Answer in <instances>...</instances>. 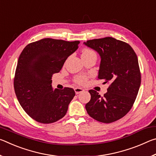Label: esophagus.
Masks as SVG:
<instances>
[{
	"instance_id": "1",
	"label": "esophagus",
	"mask_w": 156,
	"mask_h": 156,
	"mask_svg": "<svg viewBox=\"0 0 156 156\" xmlns=\"http://www.w3.org/2000/svg\"><path fill=\"white\" fill-rule=\"evenodd\" d=\"M75 90V92H76V94H79L82 93V92L84 91V89H82V88H80V87H76L74 89Z\"/></svg>"
}]
</instances>
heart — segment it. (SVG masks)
<instances>
[{
	"label": "heart",
	"mask_w": 156,
	"mask_h": 156,
	"mask_svg": "<svg viewBox=\"0 0 156 156\" xmlns=\"http://www.w3.org/2000/svg\"><path fill=\"white\" fill-rule=\"evenodd\" d=\"M92 54H96L91 49H84L82 52V57L83 56H88ZM76 83L79 84H84L87 82V77L86 76H76L75 78Z\"/></svg>",
	"instance_id": "heart-1"
}]
</instances>
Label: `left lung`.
<instances>
[{"mask_svg": "<svg viewBox=\"0 0 156 156\" xmlns=\"http://www.w3.org/2000/svg\"><path fill=\"white\" fill-rule=\"evenodd\" d=\"M84 44L100 57L98 78L110 83L104 96L89 91L91 100L85 105L87 112L99 122H115L130 111L138 95L141 83L138 58L129 44L112 37L87 41Z\"/></svg>", "mask_w": 156, "mask_h": 156, "instance_id": "8db88e82", "label": "left lung"}]
</instances>
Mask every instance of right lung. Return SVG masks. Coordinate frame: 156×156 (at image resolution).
<instances>
[{
	"mask_svg": "<svg viewBox=\"0 0 156 156\" xmlns=\"http://www.w3.org/2000/svg\"><path fill=\"white\" fill-rule=\"evenodd\" d=\"M79 41L44 38L27 44L19 56L14 80L17 99L34 120L49 124L64 117L75 96L72 88L53 89L52 75L58 73Z\"/></svg>",
	"mask_w": 156,
	"mask_h": 156,
	"instance_id": "obj_1",
	"label": "right lung"
}]
</instances>
